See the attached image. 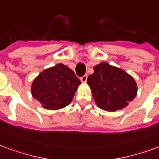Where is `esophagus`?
<instances>
[{
  "label": "esophagus",
  "instance_id": "34e87169",
  "mask_svg": "<svg viewBox=\"0 0 159 159\" xmlns=\"http://www.w3.org/2000/svg\"><path fill=\"white\" fill-rule=\"evenodd\" d=\"M80 79L82 81V83H86V82H87V79H88V75H84V76H82Z\"/></svg>",
  "mask_w": 159,
  "mask_h": 159
}]
</instances>
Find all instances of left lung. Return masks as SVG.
Wrapping results in <instances>:
<instances>
[{"label": "left lung", "instance_id": "8db88e82", "mask_svg": "<svg viewBox=\"0 0 159 159\" xmlns=\"http://www.w3.org/2000/svg\"><path fill=\"white\" fill-rule=\"evenodd\" d=\"M94 72L88 77L98 107L106 111H116L128 105L137 93L135 80L124 70L102 62L95 66Z\"/></svg>", "mask_w": 159, "mask_h": 159}]
</instances>
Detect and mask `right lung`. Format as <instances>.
Listing matches in <instances>:
<instances>
[{"label":"right lung","instance_id":"right-lung-1","mask_svg":"<svg viewBox=\"0 0 159 159\" xmlns=\"http://www.w3.org/2000/svg\"><path fill=\"white\" fill-rule=\"evenodd\" d=\"M81 84L71 69L57 64L42 71L32 84V95L47 109L64 108L72 100Z\"/></svg>","mask_w":159,"mask_h":159}]
</instances>
